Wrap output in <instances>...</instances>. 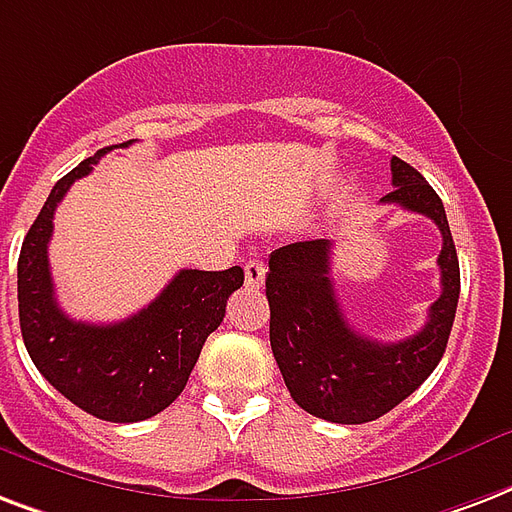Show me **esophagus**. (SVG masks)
Wrapping results in <instances>:
<instances>
[{
    "label": "esophagus",
    "instance_id": "esophagus-1",
    "mask_svg": "<svg viewBox=\"0 0 512 512\" xmlns=\"http://www.w3.org/2000/svg\"><path fill=\"white\" fill-rule=\"evenodd\" d=\"M244 276H247V287H252V290L263 287V282H265V263H263V260H257V257L247 260V265H244Z\"/></svg>",
    "mask_w": 512,
    "mask_h": 512
}]
</instances>
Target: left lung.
<instances>
[{
    "instance_id": "8db88e82",
    "label": "left lung",
    "mask_w": 512,
    "mask_h": 512,
    "mask_svg": "<svg viewBox=\"0 0 512 512\" xmlns=\"http://www.w3.org/2000/svg\"><path fill=\"white\" fill-rule=\"evenodd\" d=\"M395 190L381 204L424 214L443 236L440 298L427 325L403 341L381 343L343 317L330 279L333 241H295L268 257L265 295L271 306V349L292 400L335 424H365L389 413L419 389L446 351L459 303V260L446 209L411 163L392 158Z\"/></svg>"
}]
</instances>
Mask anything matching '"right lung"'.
<instances>
[{
    "label": "right lung",
    "mask_w": 512,
    "mask_h": 512,
    "mask_svg": "<svg viewBox=\"0 0 512 512\" xmlns=\"http://www.w3.org/2000/svg\"><path fill=\"white\" fill-rule=\"evenodd\" d=\"M104 147L56 182L18 257V317L31 362L58 392L96 419L128 424L169 408L185 389L206 338L244 284V271L185 268L150 306L115 325H88L61 311L53 290L48 241L53 214L74 179L91 174Z\"/></svg>",
    "instance_id": "1"
}]
</instances>
